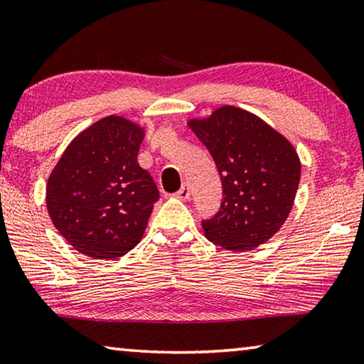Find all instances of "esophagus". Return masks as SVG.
I'll return each mask as SVG.
<instances>
[{"mask_svg":"<svg viewBox=\"0 0 364 364\" xmlns=\"http://www.w3.org/2000/svg\"><path fill=\"white\" fill-rule=\"evenodd\" d=\"M175 196H176L178 199H181V200H188V199H189V196H191V191H189L188 184H183L180 191H178Z\"/></svg>","mask_w":364,"mask_h":364,"instance_id":"esophagus-1","label":"esophagus"}]
</instances>
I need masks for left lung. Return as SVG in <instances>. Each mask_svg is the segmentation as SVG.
Here are the masks:
<instances>
[{
  "instance_id": "obj_1",
  "label": "left lung",
  "mask_w": 364,
  "mask_h": 364,
  "mask_svg": "<svg viewBox=\"0 0 364 364\" xmlns=\"http://www.w3.org/2000/svg\"><path fill=\"white\" fill-rule=\"evenodd\" d=\"M188 126L210 152L223 188L220 210L203 222L205 238L228 251L264 245L295 203L301 176L295 147L256 114L232 105Z\"/></svg>"
}]
</instances>
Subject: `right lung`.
Returning a JSON list of instances; mask_svg holds the SVG:
<instances>
[{"instance_id":"right-lung-1","label":"right lung","mask_w":364,"mask_h":364,"mask_svg":"<svg viewBox=\"0 0 364 364\" xmlns=\"http://www.w3.org/2000/svg\"><path fill=\"white\" fill-rule=\"evenodd\" d=\"M146 131L109 114L74 137L47 183L55 228L80 255L117 259L139 243L159 189L137 164Z\"/></svg>"}]
</instances>
